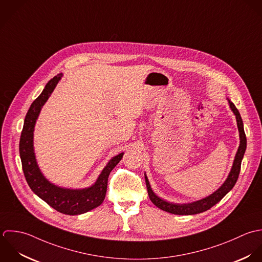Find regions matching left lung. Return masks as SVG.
I'll return each instance as SVG.
<instances>
[{
	"instance_id": "left-lung-1",
	"label": "left lung",
	"mask_w": 262,
	"mask_h": 262,
	"mask_svg": "<svg viewBox=\"0 0 262 262\" xmlns=\"http://www.w3.org/2000/svg\"><path fill=\"white\" fill-rule=\"evenodd\" d=\"M229 103H230V106H231L232 111L236 115L237 125H238L239 133H240V145H239L238 151H237L236 157H235L233 168L230 172L228 179L226 180V182L223 184V186L219 190H216L213 194H211L210 196H208L204 199H201V200L193 202V203H188V204H174V203H170L168 201H165L162 198L158 197L154 193V191L151 190L149 182L147 180V177L145 176V182H146V188H147L148 196H149L151 202L156 206H158L159 208H161V209H163L167 212H171V213H174V214H180V215H189V214L200 213V212H203L205 210H208L213 205H215L217 202H220L225 197V195L230 190H232V188L235 186V184L238 180L239 174H240L241 163H242V159L244 157L245 150H246L247 140H246V135H245V132H244V127H243V121H242V118L240 116V113L231 100H229Z\"/></svg>"
}]
</instances>
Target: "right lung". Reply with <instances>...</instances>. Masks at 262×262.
<instances>
[{
    "label": "right lung",
    "mask_w": 262,
    "mask_h": 262,
    "mask_svg": "<svg viewBox=\"0 0 262 262\" xmlns=\"http://www.w3.org/2000/svg\"><path fill=\"white\" fill-rule=\"evenodd\" d=\"M62 74L52 78L46 85L40 95L31 103L24 120L23 129L20 136L19 151L22 169L30 189L50 206L57 211L76 215L88 212L99 206L105 196L107 178L111 171L118 165L123 158V152L113 158L99 174L95 184L88 189L70 190L63 189L51 184L40 173L33 152V129L41 106L45 104L51 93L61 79Z\"/></svg>",
    "instance_id": "obj_1"
}]
</instances>
